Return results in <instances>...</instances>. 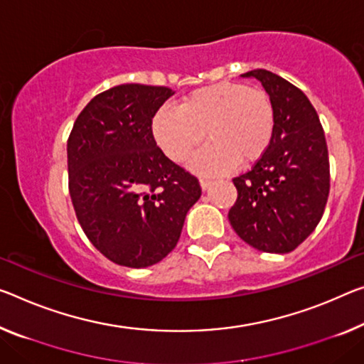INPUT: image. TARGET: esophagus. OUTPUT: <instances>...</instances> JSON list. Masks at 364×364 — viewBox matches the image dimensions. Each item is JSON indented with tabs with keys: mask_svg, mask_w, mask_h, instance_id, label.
<instances>
[{
	"mask_svg": "<svg viewBox=\"0 0 364 364\" xmlns=\"http://www.w3.org/2000/svg\"><path fill=\"white\" fill-rule=\"evenodd\" d=\"M211 181H208V178H200V186H201V188L203 190H206V188H210L211 187Z\"/></svg>",
	"mask_w": 364,
	"mask_h": 364,
	"instance_id": "obj_1",
	"label": "esophagus"
}]
</instances>
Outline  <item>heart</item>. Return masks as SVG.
<instances>
[{
    "mask_svg": "<svg viewBox=\"0 0 364 364\" xmlns=\"http://www.w3.org/2000/svg\"><path fill=\"white\" fill-rule=\"evenodd\" d=\"M275 132V107L268 92L242 82L221 81L195 89L178 109L163 107L153 119V135L174 163L190 161L203 174H225L236 163L252 166L270 148Z\"/></svg>",
    "mask_w": 364,
    "mask_h": 364,
    "instance_id": "heart-1",
    "label": "heart"
}]
</instances>
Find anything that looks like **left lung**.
<instances>
[{"label": "left lung", "instance_id": "1", "mask_svg": "<svg viewBox=\"0 0 364 364\" xmlns=\"http://www.w3.org/2000/svg\"><path fill=\"white\" fill-rule=\"evenodd\" d=\"M257 77L275 107V132L267 153L252 169L232 178L236 203L229 223L252 247L270 254L291 252L314 231L326 210L331 164L323 128L306 94L267 70Z\"/></svg>", "mask_w": 364, "mask_h": 364}]
</instances>
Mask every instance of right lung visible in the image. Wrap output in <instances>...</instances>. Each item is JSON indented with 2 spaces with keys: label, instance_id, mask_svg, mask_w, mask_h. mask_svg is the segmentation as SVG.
I'll return each instance as SVG.
<instances>
[{
  "label": "right lung",
  "instance_id": "add662e5",
  "mask_svg": "<svg viewBox=\"0 0 364 364\" xmlns=\"http://www.w3.org/2000/svg\"><path fill=\"white\" fill-rule=\"evenodd\" d=\"M172 89L120 85L91 99L68 136V188L82 231L117 265L144 268L172 252L198 178L156 144L153 119Z\"/></svg>",
  "mask_w": 364,
  "mask_h": 364
}]
</instances>
